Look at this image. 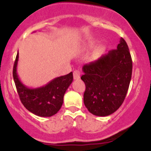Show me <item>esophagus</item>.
<instances>
[{"label": "esophagus", "instance_id": "obj_1", "mask_svg": "<svg viewBox=\"0 0 151 151\" xmlns=\"http://www.w3.org/2000/svg\"><path fill=\"white\" fill-rule=\"evenodd\" d=\"M73 78L76 80H78L80 78V73L78 70H76V71L73 72Z\"/></svg>", "mask_w": 151, "mask_h": 151}]
</instances>
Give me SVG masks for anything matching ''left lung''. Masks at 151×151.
Listing matches in <instances>:
<instances>
[{
    "label": "left lung",
    "instance_id": "obj_1",
    "mask_svg": "<svg viewBox=\"0 0 151 151\" xmlns=\"http://www.w3.org/2000/svg\"><path fill=\"white\" fill-rule=\"evenodd\" d=\"M85 84L84 104L97 116H106L120 107L129 87L132 60L129 47L121 38L116 49L110 50L82 67Z\"/></svg>",
    "mask_w": 151,
    "mask_h": 151
}]
</instances>
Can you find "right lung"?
I'll list each match as a JSON object with an SVG mask.
<instances>
[{
  "label": "right lung",
  "mask_w": 151,
  "mask_h": 151,
  "mask_svg": "<svg viewBox=\"0 0 151 151\" xmlns=\"http://www.w3.org/2000/svg\"><path fill=\"white\" fill-rule=\"evenodd\" d=\"M19 53L13 69V76L19 99L24 106L35 115L50 117L59 111L63 103L64 94L73 80V72L57 77L42 87L29 88L21 82L17 73Z\"/></svg>",
  "instance_id": "add662e5"
}]
</instances>
